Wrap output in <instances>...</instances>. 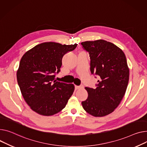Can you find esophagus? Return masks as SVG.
I'll list each match as a JSON object with an SVG mask.
<instances>
[{
	"label": "esophagus",
	"instance_id": "34e87169",
	"mask_svg": "<svg viewBox=\"0 0 147 147\" xmlns=\"http://www.w3.org/2000/svg\"><path fill=\"white\" fill-rule=\"evenodd\" d=\"M84 87L83 85H80V86H75V89L76 90H79V89H83Z\"/></svg>",
	"mask_w": 147,
	"mask_h": 147
}]
</instances>
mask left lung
Masks as SVG:
<instances>
[{
  "mask_svg": "<svg viewBox=\"0 0 147 147\" xmlns=\"http://www.w3.org/2000/svg\"><path fill=\"white\" fill-rule=\"evenodd\" d=\"M81 44L89 52L92 74L100 79L96 89L85 87L88 97L82 106L93 116H106L120 104L128 86L129 70L125 55L118 47L103 40Z\"/></svg>",
  "mask_w": 147,
  "mask_h": 147,
  "instance_id": "obj_1",
  "label": "left lung"
}]
</instances>
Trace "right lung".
I'll use <instances>...</instances> for the list:
<instances>
[{"mask_svg": "<svg viewBox=\"0 0 147 147\" xmlns=\"http://www.w3.org/2000/svg\"><path fill=\"white\" fill-rule=\"evenodd\" d=\"M77 45L43 42L22 56L17 70V81L24 99L36 113L51 116L65 107L74 86L57 82L55 74L60 71L64 55Z\"/></svg>", "mask_w": 147, "mask_h": 147, "instance_id": "right-lung-1", "label": "right lung"}]
</instances>
